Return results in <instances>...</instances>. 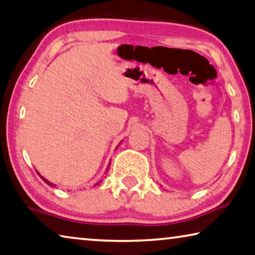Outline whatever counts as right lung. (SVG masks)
I'll return each mask as SVG.
<instances>
[{
  "mask_svg": "<svg viewBox=\"0 0 255 255\" xmlns=\"http://www.w3.org/2000/svg\"><path fill=\"white\" fill-rule=\"evenodd\" d=\"M39 176H40V175H39ZM40 177H41V179H43V181H44V182H45V183H46V184H48V185H51V186H52V185H53V184H52V183H51V182H48V181H47V179H45V178H44V177H43V176H40ZM97 184H99V183H97Z\"/></svg>",
  "mask_w": 255,
  "mask_h": 255,
  "instance_id": "1",
  "label": "right lung"
}]
</instances>
